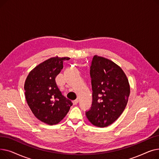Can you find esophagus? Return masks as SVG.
Instances as JSON below:
<instances>
[{
	"label": "esophagus",
	"instance_id": "obj_1",
	"mask_svg": "<svg viewBox=\"0 0 159 159\" xmlns=\"http://www.w3.org/2000/svg\"><path fill=\"white\" fill-rule=\"evenodd\" d=\"M78 103H79V100H78V99L75 100V101H73V105H76V104H77Z\"/></svg>",
	"mask_w": 159,
	"mask_h": 159
}]
</instances>
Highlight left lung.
I'll return each instance as SVG.
<instances>
[{"label": "left lung", "mask_w": 159, "mask_h": 159, "mask_svg": "<svg viewBox=\"0 0 159 159\" xmlns=\"http://www.w3.org/2000/svg\"><path fill=\"white\" fill-rule=\"evenodd\" d=\"M93 101L86 117L93 125L104 128L117 119L126 107L130 93L128 80L120 67L95 55L90 66Z\"/></svg>", "instance_id": "left-lung-1"}]
</instances>
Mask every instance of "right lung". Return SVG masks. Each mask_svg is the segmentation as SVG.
Here are the masks:
<instances>
[{
    "label": "right lung",
    "instance_id": "1",
    "mask_svg": "<svg viewBox=\"0 0 159 159\" xmlns=\"http://www.w3.org/2000/svg\"><path fill=\"white\" fill-rule=\"evenodd\" d=\"M69 57L50 58L30 71L24 84L25 96L33 113L49 125L62 120L73 103L62 95L55 78Z\"/></svg>",
    "mask_w": 159,
    "mask_h": 159
}]
</instances>
